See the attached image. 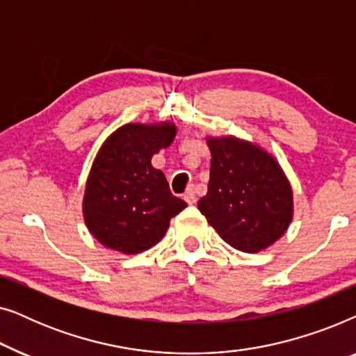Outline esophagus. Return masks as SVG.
Returning a JSON list of instances; mask_svg holds the SVG:
<instances>
[{
	"instance_id": "34e87169",
	"label": "esophagus",
	"mask_w": 356,
	"mask_h": 356,
	"mask_svg": "<svg viewBox=\"0 0 356 356\" xmlns=\"http://www.w3.org/2000/svg\"><path fill=\"white\" fill-rule=\"evenodd\" d=\"M183 199L186 201L188 204H194L196 202V193H194V188H188L186 193L183 194Z\"/></svg>"
}]
</instances>
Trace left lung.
<instances>
[{
  "instance_id": "left-lung-1",
  "label": "left lung",
  "mask_w": 356,
  "mask_h": 356,
  "mask_svg": "<svg viewBox=\"0 0 356 356\" xmlns=\"http://www.w3.org/2000/svg\"><path fill=\"white\" fill-rule=\"evenodd\" d=\"M207 194L197 207L236 250L257 252L284 235L293 213L291 188L274 157L235 138L209 139Z\"/></svg>"
}]
</instances>
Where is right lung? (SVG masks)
<instances>
[{
    "label": "right lung",
    "mask_w": 356,
    "mask_h": 356,
    "mask_svg": "<svg viewBox=\"0 0 356 356\" xmlns=\"http://www.w3.org/2000/svg\"><path fill=\"white\" fill-rule=\"evenodd\" d=\"M173 124H124L100 149L84 196V218L102 245L136 254L165 235L170 220L186 207L175 197L150 160L172 144Z\"/></svg>",
    "instance_id": "obj_1"
}]
</instances>
